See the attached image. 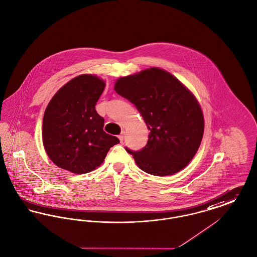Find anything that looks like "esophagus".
Masks as SVG:
<instances>
[{
  "label": "esophagus",
  "instance_id": "34e87169",
  "mask_svg": "<svg viewBox=\"0 0 257 257\" xmlns=\"http://www.w3.org/2000/svg\"><path fill=\"white\" fill-rule=\"evenodd\" d=\"M118 137H119L120 141H121V142H122V140H123V137H124V132H122V133H121V135H119Z\"/></svg>",
  "mask_w": 257,
  "mask_h": 257
}]
</instances>
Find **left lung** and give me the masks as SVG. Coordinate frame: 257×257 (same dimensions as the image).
<instances>
[{
    "instance_id": "obj_1",
    "label": "left lung",
    "mask_w": 257,
    "mask_h": 257,
    "mask_svg": "<svg viewBox=\"0 0 257 257\" xmlns=\"http://www.w3.org/2000/svg\"><path fill=\"white\" fill-rule=\"evenodd\" d=\"M114 89L135 104L150 131L142 150L125 147L138 167L156 176L172 175L186 167L204 133L202 110L194 95L172 74L158 68L119 78Z\"/></svg>"
}]
</instances>
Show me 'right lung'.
I'll return each mask as SVG.
<instances>
[{
	"label": "right lung",
	"instance_id": "add662e5",
	"mask_svg": "<svg viewBox=\"0 0 257 257\" xmlns=\"http://www.w3.org/2000/svg\"><path fill=\"white\" fill-rule=\"evenodd\" d=\"M105 83L92 74H82L63 86L45 109L43 146L60 168L75 174L93 171L111 147L120 140L103 131L104 119L95 104Z\"/></svg>",
	"mask_w": 257,
	"mask_h": 257
}]
</instances>
